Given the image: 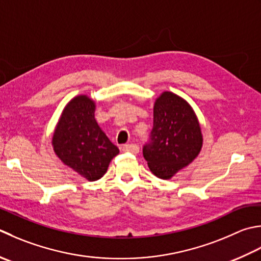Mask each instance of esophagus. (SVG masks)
Wrapping results in <instances>:
<instances>
[{
	"mask_svg": "<svg viewBox=\"0 0 261 261\" xmlns=\"http://www.w3.org/2000/svg\"><path fill=\"white\" fill-rule=\"evenodd\" d=\"M122 150L124 152H132V154H138L139 152V146L136 144H130V145H124L122 147Z\"/></svg>",
	"mask_w": 261,
	"mask_h": 261,
	"instance_id": "esophagus-1",
	"label": "esophagus"
}]
</instances>
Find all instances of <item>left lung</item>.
Returning a JSON list of instances; mask_svg holds the SVG:
<instances>
[{
  "label": "left lung",
  "instance_id": "8db88e82",
  "mask_svg": "<svg viewBox=\"0 0 261 261\" xmlns=\"http://www.w3.org/2000/svg\"><path fill=\"white\" fill-rule=\"evenodd\" d=\"M202 132L195 110L172 91H163L154 104V126L144 157L155 176L170 180L200 154Z\"/></svg>",
  "mask_w": 261,
  "mask_h": 261
}]
</instances>
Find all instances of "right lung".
<instances>
[{"label":"right lung","instance_id":"add662e5","mask_svg":"<svg viewBox=\"0 0 261 261\" xmlns=\"http://www.w3.org/2000/svg\"><path fill=\"white\" fill-rule=\"evenodd\" d=\"M95 110V100L88 95L73 97L64 106L52 137L55 155L88 181L99 180L120 152L97 123Z\"/></svg>","mask_w":261,"mask_h":261}]
</instances>
